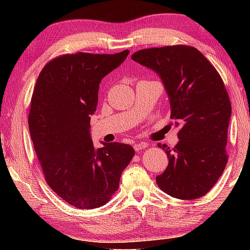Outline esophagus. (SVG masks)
Masks as SVG:
<instances>
[{
    "mask_svg": "<svg viewBox=\"0 0 250 250\" xmlns=\"http://www.w3.org/2000/svg\"><path fill=\"white\" fill-rule=\"evenodd\" d=\"M134 150L136 152H139V151H141V150H143V149H146V148H148L149 146V143H146V142H139V143H134Z\"/></svg>",
    "mask_w": 250,
    "mask_h": 250,
    "instance_id": "obj_1",
    "label": "esophagus"
}]
</instances>
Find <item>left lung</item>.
<instances>
[{"instance_id": "8db88e82", "label": "left lung", "mask_w": 250, "mask_h": 250, "mask_svg": "<svg viewBox=\"0 0 250 250\" xmlns=\"http://www.w3.org/2000/svg\"><path fill=\"white\" fill-rule=\"evenodd\" d=\"M132 60L156 71L168 94L170 118L180 126L179 143L165 150L168 166L156 182L179 199H197L213 188L228 163L231 102L222 77L196 47L143 49Z\"/></svg>"}]
</instances>
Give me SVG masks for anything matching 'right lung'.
<instances>
[{
	"mask_svg": "<svg viewBox=\"0 0 250 250\" xmlns=\"http://www.w3.org/2000/svg\"><path fill=\"white\" fill-rule=\"evenodd\" d=\"M128 53L57 57L44 66L34 87L28 125L44 177L61 199L80 209L107 204L134 156L129 145L97 148L90 136L99 84Z\"/></svg>",
	"mask_w": 250,
	"mask_h": 250,
	"instance_id": "obj_1",
	"label": "right lung"
}]
</instances>
